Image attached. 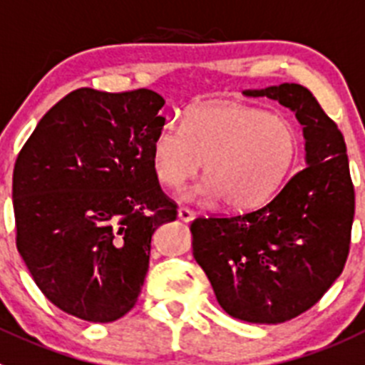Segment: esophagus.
<instances>
[{"label":"esophagus","mask_w":365,"mask_h":365,"mask_svg":"<svg viewBox=\"0 0 365 365\" xmlns=\"http://www.w3.org/2000/svg\"><path fill=\"white\" fill-rule=\"evenodd\" d=\"M196 216V212L192 211V209H189V207H180L178 209V218L182 220V222H192Z\"/></svg>","instance_id":"34e87169"}]
</instances>
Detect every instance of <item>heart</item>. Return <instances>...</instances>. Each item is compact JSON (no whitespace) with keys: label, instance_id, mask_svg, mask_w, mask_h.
Masks as SVG:
<instances>
[{"label":"heart","instance_id":"heart-1","mask_svg":"<svg viewBox=\"0 0 365 365\" xmlns=\"http://www.w3.org/2000/svg\"><path fill=\"white\" fill-rule=\"evenodd\" d=\"M300 156V133L284 114L249 105L207 101L187 109L183 125L169 121L156 133L150 160L156 178L178 189L202 169L205 180L187 198H223L245 211L264 203L284 183Z\"/></svg>","mask_w":365,"mask_h":365}]
</instances>
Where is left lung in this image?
I'll list each match as a JSON object with an SVG mask.
<instances>
[{
  "label": "left lung",
  "instance_id": "8db88e82",
  "mask_svg": "<svg viewBox=\"0 0 365 365\" xmlns=\"http://www.w3.org/2000/svg\"><path fill=\"white\" fill-rule=\"evenodd\" d=\"M244 94L294 110L304 125L307 165L258 209L196 218L192 255L225 313L280 324L311 309L342 274L354 187L342 133L309 88L282 83Z\"/></svg>",
  "mask_w": 365,
  "mask_h": 365
}]
</instances>
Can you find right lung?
<instances>
[{"mask_svg":"<svg viewBox=\"0 0 365 365\" xmlns=\"http://www.w3.org/2000/svg\"><path fill=\"white\" fill-rule=\"evenodd\" d=\"M149 88H78L39 120L12 175L16 247L48 302L85 322L129 313L150 238L176 220L150 160L165 123Z\"/></svg>","mask_w":365,"mask_h":365,"instance_id":"right-lung-1","label":"right lung"}]
</instances>
